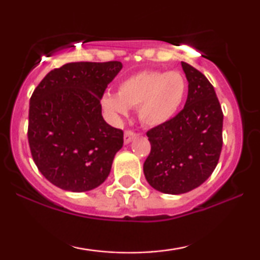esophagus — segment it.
Here are the masks:
<instances>
[{"label": "esophagus", "mask_w": 260, "mask_h": 260, "mask_svg": "<svg viewBox=\"0 0 260 260\" xmlns=\"http://www.w3.org/2000/svg\"><path fill=\"white\" fill-rule=\"evenodd\" d=\"M136 136H137L136 133H134V131H131V130H126L125 133H124V143L125 144L130 143L134 138H136Z\"/></svg>", "instance_id": "1"}]
</instances>
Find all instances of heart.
Wrapping results in <instances>:
<instances>
[{"label":"heart","instance_id":"heart-1","mask_svg":"<svg viewBox=\"0 0 260 260\" xmlns=\"http://www.w3.org/2000/svg\"><path fill=\"white\" fill-rule=\"evenodd\" d=\"M186 87L184 77L175 71H143L120 81L117 94H103L102 108L112 119L125 116L129 108H137L141 122L156 126L173 118L182 104Z\"/></svg>","mask_w":260,"mask_h":260}]
</instances>
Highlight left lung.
<instances>
[{
	"instance_id": "8db88e82",
	"label": "left lung",
	"mask_w": 260,
	"mask_h": 260,
	"mask_svg": "<svg viewBox=\"0 0 260 260\" xmlns=\"http://www.w3.org/2000/svg\"><path fill=\"white\" fill-rule=\"evenodd\" d=\"M188 80L184 108L147 133L150 154L143 165L149 184L166 194H183L214 172L222 148L223 113L214 87L200 71L181 62Z\"/></svg>"
}]
</instances>
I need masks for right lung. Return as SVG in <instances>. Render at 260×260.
Segmentation results:
<instances>
[{"label": "right lung", "instance_id": "obj_1", "mask_svg": "<svg viewBox=\"0 0 260 260\" xmlns=\"http://www.w3.org/2000/svg\"><path fill=\"white\" fill-rule=\"evenodd\" d=\"M122 62H70L51 71L29 102L28 142L42 175L63 190L94 189L123 147V130L102 116L101 99Z\"/></svg>", "mask_w": 260, "mask_h": 260}]
</instances>
